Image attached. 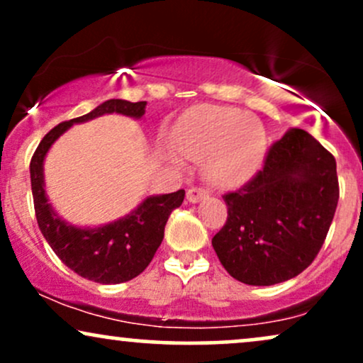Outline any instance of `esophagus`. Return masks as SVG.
<instances>
[{
  "label": "esophagus",
  "mask_w": 363,
  "mask_h": 363,
  "mask_svg": "<svg viewBox=\"0 0 363 363\" xmlns=\"http://www.w3.org/2000/svg\"><path fill=\"white\" fill-rule=\"evenodd\" d=\"M205 198H208V193L205 189H199V187H191V189H187V193H186V199H187V203H199L201 201V199H205Z\"/></svg>",
  "instance_id": "34e87169"
}]
</instances>
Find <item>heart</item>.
Masks as SVG:
<instances>
[{
	"mask_svg": "<svg viewBox=\"0 0 363 363\" xmlns=\"http://www.w3.org/2000/svg\"><path fill=\"white\" fill-rule=\"evenodd\" d=\"M177 143L186 157L203 160L206 181L215 187L244 184L259 170L266 155L262 124L230 107H198L179 131Z\"/></svg>",
	"mask_w": 363,
	"mask_h": 363,
	"instance_id": "heart-1",
	"label": "heart"
}]
</instances>
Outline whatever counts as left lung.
<instances>
[{
  "instance_id": "left-lung-1",
  "label": "left lung",
  "mask_w": 363,
  "mask_h": 363,
  "mask_svg": "<svg viewBox=\"0 0 363 363\" xmlns=\"http://www.w3.org/2000/svg\"><path fill=\"white\" fill-rule=\"evenodd\" d=\"M338 198L335 157L309 133L290 128L256 177L223 196L228 216L211 239L216 256L245 285L290 280L318 256Z\"/></svg>"
}]
</instances>
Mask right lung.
I'll return each mask as SVG.
<instances>
[{"label": "right lung", "mask_w": 363, "mask_h": 363, "mask_svg": "<svg viewBox=\"0 0 363 363\" xmlns=\"http://www.w3.org/2000/svg\"><path fill=\"white\" fill-rule=\"evenodd\" d=\"M147 102L111 99L89 114L57 124L44 136L30 162V182L37 223L56 256L86 280L101 285H116L138 277L155 256L164 239V228L170 213L184 201V189L169 194L147 196L135 210L114 222L78 227L66 222L49 203L45 193L44 162L49 150L73 124H82L106 114H121L141 119Z\"/></svg>", "instance_id": "add662e5"}]
</instances>
